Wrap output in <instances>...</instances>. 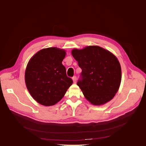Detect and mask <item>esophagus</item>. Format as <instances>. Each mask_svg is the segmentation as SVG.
<instances>
[{
    "mask_svg": "<svg viewBox=\"0 0 146 146\" xmlns=\"http://www.w3.org/2000/svg\"><path fill=\"white\" fill-rule=\"evenodd\" d=\"M72 80H73V82L74 83H76V76H74L72 77Z\"/></svg>",
    "mask_w": 146,
    "mask_h": 146,
    "instance_id": "obj_1",
    "label": "esophagus"
}]
</instances>
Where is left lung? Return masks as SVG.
Returning a JSON list of instances; mask_svg holds the SVG:
<instances>
[{"label": "left lung", "instance_id": "1", "mask_svg": "<svg viewBox=\"0 0 146 146\" xmlns=\"http://www.w3.org/2000/svg\"><path fill=\"white\" fill-rule=\"evenodd\" d=\"M71 53L82 70L77 85L85 98L94 105L111 100L121 82V67L116 56L98 46L74 48Z\"/></svg>", "mask_w": 146, "mask_h": 146}]
</instances>
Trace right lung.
I'll return each instance as SVG.
<instances>
[{"instance_id": "right-lung-1", "label": "right lung", "mask_w": 146, "mask_h": 146, "mask_svg": "<svg viewBox=\"0 0 146 146\" xmlns=\"http://www.w3.org/2000/svg\"><path fill=\"white\" fill-rule=\"evenodd\" d=\"M64 49L48 47L38 51L29 60L25 72L27 90L38 103L54 105L62 99L72 80L66 75L62 61Z\"/></svg>"}]
</instances>
